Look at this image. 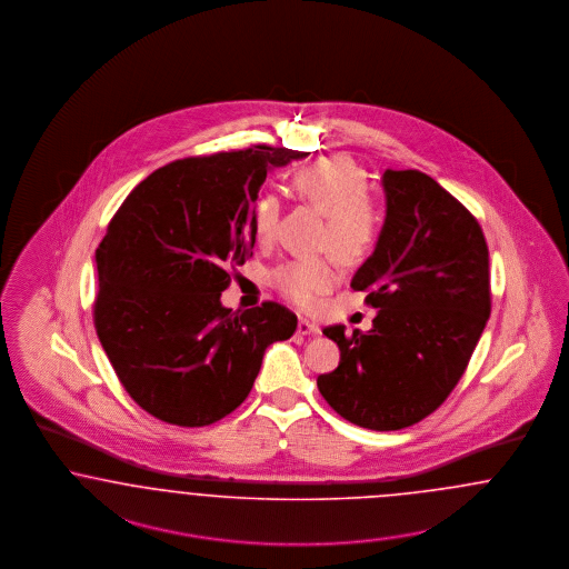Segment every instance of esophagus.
Instances as JSON below:
<instances>
[{
    "label": "esophagus",
    "mask_w": 569,
    "mask_h": 569,
    "mask_svg": "<svg viewBox=\"0 0 569 569\" xmlns=\"http://www.w3.org/2000/svg\"><path fill=\"white\" fill-rule=\"evenodd\" d=\"M296 332H298L300 337H316V335H319V326L318 323H313V321H309V319H298Z\"/></svg>",
    "instance_id": "obj_1"
}]
</instances>
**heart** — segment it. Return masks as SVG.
Listing matches in <instances>:
<instances>
[{"label": "heart", "instance_id": "heart-1", "mask_svg": "<svg viewBox=\"0 0 569 569\" xmlns=\"http://www.w3.org/2000/svg\"><path fill=\"white\" fill-rule=\"evenodd\" d=\"M296 194L326 216L319 248L345 260L362 258L379 234V218L368 201L370 186L365 169L349 157L337 154L302 167L295 178ZM279 199L262 194L253 209L256 230L269 237L279 220ZM274 288L302 309L318 305L319 296L339 281V264L332 256L295 258L271 273Z\"/></svg>", "mask_w": 569, "mask_h": 569}]
</instances>
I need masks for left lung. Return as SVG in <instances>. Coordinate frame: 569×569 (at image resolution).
I'll list each match as a JSON object with an SVG mask.
<instances>
[{
  "instance_id": "8db88e82",
  "label": "left lung",
  "mask_w": 569,
  "mask_h": 569,
  "mask_svg": "<svg viewBox=\"0 0 569 569\" xmlns=\"http://www.w3.org/2000/svg\"><path fill=\"white\" fill-rule=\"evenodd\" d=\"M383 190L386 224L351 279L379 313L368 332L323 328L341 362L318 387L342 419L391 432L449 398L491 313V286L482 228L453 194L417 169H387Z\"/></svg>"
}]
</instances>
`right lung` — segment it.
Masks as SVG:
<instances>
[{
    "mask_svg": "<svg viewBox=\"0 0 569 569\" xmlns=\"http://www.w3.org/2000/svg\"><path fill=\"white\" fill-rule=\"evenodd\" d=\"M307 152L251 146L173 160L137 183L94 251V328L122 387L160 421L201 428L237 409L269 345L295 335L279 302L232 313L220 296L256 243L273 167Z\"/></svg>",
    "mask_w": 569,
    "mask_h": 569,
    "instance_id": "1",
    "label": "right lung"
}]
</instances>
